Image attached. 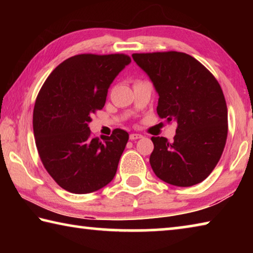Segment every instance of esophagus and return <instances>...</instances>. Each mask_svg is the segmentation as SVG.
I'll use <instances>...</instances> for the list:
<instances>
[{"mask_svg":"<svg viewBox=\"0 0 253 253\" xmlns=\"http://www.w3.org/2000/svg\"><path fill=\"white\" fill-rule=\"evenodd\" d=\"M142 137H143V135H140V134H130L129 135V139L130 140H136V139L142 138Z\"/></svg>","mask_w":253,"mask_h":253,"instance_id":"34e87169","label":"esophagus"}]
</instances>
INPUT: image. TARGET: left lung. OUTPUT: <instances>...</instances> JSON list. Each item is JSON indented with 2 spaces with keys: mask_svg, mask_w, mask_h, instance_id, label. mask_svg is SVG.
<instances>
[{
  "mask_svg": "<svg viewBox=\"0 0 253 253\" xmlns=\"http://www.w3.org/2000/svg\"><path fill=\"white\" fill-rule=\"evenodd\" d=\"M131 57L158 93V116L177 124L173 142L152 137L154 173L175 186L201 183L220 161L228 136V108L219 83L190 54L169 51Z\"/></svg>",
  "mask_w": 253,
  "mask_h": 253,
  "instance_id": "left-lung-1",
  "label": "left lung"
}]
</instances>
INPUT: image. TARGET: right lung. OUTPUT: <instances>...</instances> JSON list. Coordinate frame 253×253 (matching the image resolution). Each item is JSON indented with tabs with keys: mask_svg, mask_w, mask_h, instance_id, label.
I'll use <instances>...</instances> for the list:
<instances>
[{
	"mask_svg": "<svg viewBox=\"0 0 253 253\" xmlns=\"http://www.w3.org/2000/svg\"><path fill=\"white\" fill-rule=\"evenodd\" d=\"M126 54H78L44 81L33 109V131L42 164L59 186L75 194L113 181L128 132L92 138L88 124L105 106L114 79L130 63Z\"/></svg>",
	"mask_w": 253,
	"mask_h": 253,
	"instance_id": "right-lung-1",
	"label": "right lung"
}]
</instances>
